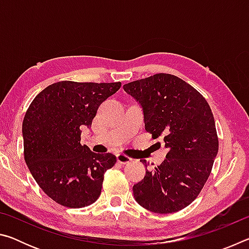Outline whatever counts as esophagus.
Here are the masks:
<instances>
[{"label":"esophagus","instance_id":"esophagus-1","mask_svg":"<svg viewBox=\"0 0 249 249\" xmlns=\"http://www.w3.org/2000/svg\"><path fill=\"white\" fill-rule=\"evenodd\" d=\"M117 161L121 162V163H128L132 161V158L128 157L127 155H123V154H119L117 155Z\"/></svg>","mask_w":249,"mask_h":249}]
</instances>
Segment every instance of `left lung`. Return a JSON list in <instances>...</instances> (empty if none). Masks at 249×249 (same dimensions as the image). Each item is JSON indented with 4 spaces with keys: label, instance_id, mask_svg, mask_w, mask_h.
Masks as SVG:
<instances>
[{
    "label": "left lung",
    "instance_id": "1",
    "mask_svg": "<svg viewBox=\"0 0 249 249\" xmlns=\"http://www.w3.org/2000/svg\"><path fill=\"white\" fill-rule=\"evenodd\" d=\"M124 90L142 107L146 132L163 137L168 148L165 161L133 187L135 200L154 213L178 212L196 199L212 171L218 151L212 109L199 91L169 73L129 82Z\"/></svg>",
    "mask_w": 249,
    "mask_h": 249
}]
</instances>
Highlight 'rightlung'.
Here are the masks:
<instances>
[{"label": "right lung", "instance_id": "right-lung-1", "mask_svg": "<svg viewBox=\"0 0 249 249\" xmlns=\"http://www.w3.org/2000/svg\"><path fill=\"white\" fill-rule=\"evenodd\" d=\"M121 82L59 81L39 92L23 121L24 158L41 190L67 208L98 200L104 172L116 163L80 144L81 129L91 127L100 104L120 90Z\"/></svg>", "mask_w": 249, "mask_h": 249}]
</instances>
